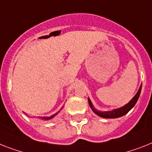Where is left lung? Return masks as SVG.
I'll list each match as a JSON object with an SVG mask.
<instances>
[{
    "instance_id": "obj_1",
    "label": "left lung",
    "mask_w": 152,
    "mask_h": 152,
    "mask_svg": "<svg viewBox=\"0 0 152 152\" xmlns=\"http://www.w3.org/2000/svg\"><path fill=\"white\" fill-rule=\"evenodd\" d=\"M141 86H142V85H141V86L139 88V90L137 91V94L133 97L132 99L130 100L128 103L126 104V105H124L122 107L118 108V109H114V110H109V111H99V110H96V108L94 107L89 98H88V104H89V106L91 107V110H92L96 115L100 116V117L108 119L119 118V117H121V116H124L125 114L127 113L135 106V104H136V102H137V100H138L140 94H141Z\"/></svg>"
}]
</instances>
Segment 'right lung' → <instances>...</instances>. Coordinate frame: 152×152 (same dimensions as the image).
<instances>
[{
  "label": "right lung",
  "instance_id": "add662e5",
  "mask_svg": "<svg viewBox=\"0 0 152 152\" xmlns=\"http://www.w3.org/2000/svg\"><path fill=\"white\" fill-rule=\"evenodd\" d=\"M62 109H63V107L61 108V110H59L58 112L56 113H54V114H53V115H52V116H40V117H38V118L40 119V120H51V119L53 118L54 116H56V115H57V114L61 112V110H62Z\"/></svg>",
  "mask_w": 152,
  "mask_h": 152
}]
</instances>
